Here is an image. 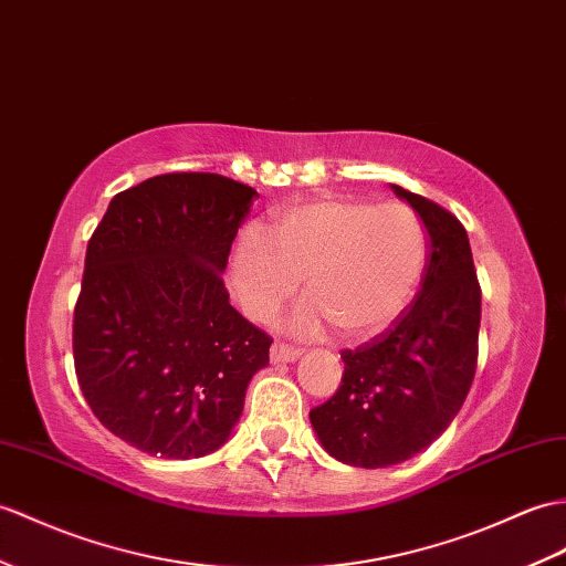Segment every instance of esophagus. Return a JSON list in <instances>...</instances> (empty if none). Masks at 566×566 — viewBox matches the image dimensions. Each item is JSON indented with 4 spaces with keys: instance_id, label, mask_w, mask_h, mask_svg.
Segmentation results:
<instances>
[{
    "instance_id": "34e87169",
    "label": "esophagus",
    "mask_w": 566,
    "mask_h": 566,
    "mask_svg": "<svg viewBox=\"0 0 566 566\" xmlns=\"http://www.w3.org/2000/svg\"><path fill=\"white\" fill-rule=\"evenodd\" d=\"M301 357V349H294V347H289V345H284V343H274L272 347H270V359L274 361V364H292V361H296Z\"/></svg>"
}]
</instances>
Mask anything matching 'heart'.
<instances>
[{"label": "heart", "mask_w": 566, "mask_h": 566, "mask_svg": "<svg viewBox=\"0 0 566 566\" xmlns=\"http://www.w3.org/2000/svg\"><path fill=\"white\" fill-rule=\"evenodd\" d=\"M424 265L427 235L410 207L335 197L282 209L265 235L243 233L229 289L248 318L265 323L304 280L292 333L321 335L333 323L347 343H366L410 306Z\"/></svg>", "instance_id": "b5f03b06"}]
</instances>
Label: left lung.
<instances>
[{"label": "left lung", "instance_id": "obj_1", "mask_svg": "<svg viewBox=\"0 0 566 566\" xmlns=\"http://www.w3.org/2000/svg\"><path fill=\"white\" fill-rule=\"evenodd\" d=\"M390 188L429 235L422 289L390 331L343 352V386L308 415L335 461L371 470L407 461L449 429L475 376L482 304L463 223L422 195Z\"/></svg>", "mask_w": 566, "mask_h": 566}]
</instances>
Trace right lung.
I'll return each mask as SVG.
<instances>
[{
	"label": "right lung",
	"instance_id": "1",
	"mask_svg": "<svg viewBox=\"0 0 566 566\" xmlns=\"http://www.w3.org/2000/svg\"><path fill=\"white\" fill-rule=\"evenodd\" d=\"M255 195L217 174L156 176L115 195L91 235L76 378L98 422L144 453L217 451L270 364L272 339L229 304L221 280Z\"/></svg>",
	"mask_w": 566,
	"mask_h": 566
}]
</instances>
